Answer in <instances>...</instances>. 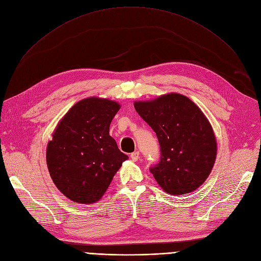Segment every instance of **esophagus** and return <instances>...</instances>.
<instances>
[{
    "label": "esophagus",
    "mask_w": 261,
    "mask_h": 261,
    "mask_svg": "<svg viewBox=\"0 0 261 261\" xmlns=\"http://www.w3.org/2000/svg\"><path fill=\"white\" fill-rule=\"evenodd\" d=\"M131 159L133 161H138L139 160V158H140V152L139 151H135V152H132L131 153Z\"/></svg>",
    "instance_id": "obj_1"
}]
</instances>
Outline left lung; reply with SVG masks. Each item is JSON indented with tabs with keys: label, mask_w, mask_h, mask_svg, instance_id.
Instances as JSON below:
<instances>
[{
	"label": "left lung",
	"mask_w": 261,
	"mask_h": 261,
	"mask_svg": "<svg viewBox=\"0 0 261 261\" xmlns=\"http://www.w3.org/2000/svg\"><path fill=\"white\" fill-rule=\"evenodd\" d=\"M134 108L155 132L161 147L160 162L150 167L158 185L171 195L198 189L209 177L218 152L206 115L191 99L177 93L134 101Z\"/></svg>",
	"instance_id": "8db88e82"
}]
</instances>
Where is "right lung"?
Listing matches in <instances>:
<instances>
[{"label": "right lung", "instance_id": "add662e5", "mask_svg": "<svg viewBox=\"0 0 261 261\" xmlns=\"http://www.w3.org/2000/svg\"><path fill=\"white\" fill-rule=\"evenodd\" d=\"M119 109L114 100L88 97L71 107L56 126L47 146V166L56 188L70 200L99 201L128 160L110 135Z\"/></svg>", "mask_w": 261, "mask_h": 261}]
</instances>
